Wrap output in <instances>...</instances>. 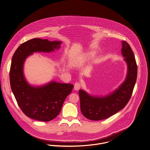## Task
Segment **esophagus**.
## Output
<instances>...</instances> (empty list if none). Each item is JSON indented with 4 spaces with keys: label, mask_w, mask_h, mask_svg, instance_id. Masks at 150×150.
I'll return each mask as SVG.
<instances>
[{
    "label": "esophagus",
    "mask_w": 150,
    "mask_h": 150,
    "mask_svg": "<svg viewBox=\"0 0 150 150\" xmlns=\"http://www.w3.org/2000/svg\"><path fill=\"white\" fill-rule=\"evenodd\" d=\"M81 88V83L80 82H76L74 86V89L75 91H78Z\"/></svg>",
    "instance_id": "obj_1"
}]
</instances>
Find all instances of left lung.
<instances>
[{
	"label": "left lung",
	"mask_w": 150,
	"mask_h": 150,
	"mask_svg": "<svg viewBox=\"0 0 150 150\" xmlns=\"http://www.w3.org/2000/svg\"><path fill=\"white\" fill-rule=\"evenodd\" d=\"M122 54L127 65L125 81L117 89L105 96L90 95L80 89V108L82 115L91 120L107 119L123 109L131 98L136 83L137 68L134 53L129 44L122 41Z\"/></svg>",
	"instance_id": "8db88e82"
}]
</instances>
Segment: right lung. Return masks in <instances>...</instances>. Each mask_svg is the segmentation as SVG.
Returning <instances> with one entry per match:
<instances>
[{
    "label": "right lung",
    "instance_id": "add662e5",
    "mask_svg": "<svg viewBox=\"0 0 150 150\" xmlns=\"http://www.w3.org/2000/svg\"><path fill=\"white\" fill-rule=\"evenodd\" d=\"M61 43L34 38L21 44L13 56L10 71L11 90L20 108L33 119L49 122L55 118L74 86L53 81L38 86L30 85L23 73L25 61L35 52H54L60 48Z\"/></svg>",
    "mask_w": 150,
    "mask_h": 150
}]
</instances>
